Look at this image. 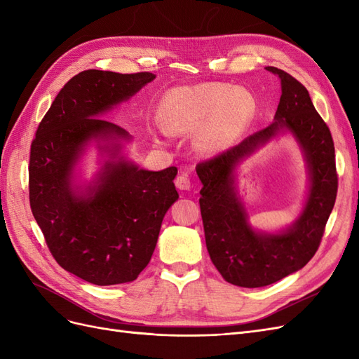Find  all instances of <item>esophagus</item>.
<instances>
[{
	"label": "esophagus",
	"mask_w": 359,
	"mask_h": 359,
	"mask_svg": "<svg viewBox=\"0 0 359 359\" xmlns=\"http://www.w3.org/2000/svg\"><path fill=\"white\" fill-rule=\"evenodd\" d=\"M175 186L180 190H189L190 189V178L187 175V172H182L175 178Z\"/></svg>",
	"instance_id": "esophagus-1"
}]
</instances>
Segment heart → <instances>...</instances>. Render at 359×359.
I'll use <instances>...</instances> for the list:
<instances>
[{
  "label": "heart",
  "mask_w": 359,
  "mask_h": 359,
  "mask_svg": "<svg viewBox=\"0 0 359 359\" xmlns=\"http://www.w3.org/2000/svg\"><path fill=\"white\" fill-rule=\"evenodd\" d=\"M255 112V99L247 91L227 83H201L172 90L163 100L160 116L170 133H189L203 125L194 137V149L214 156L244 133Z\"/></svg>",
  "instance_id": "b5f03b06"
}]
</instances>
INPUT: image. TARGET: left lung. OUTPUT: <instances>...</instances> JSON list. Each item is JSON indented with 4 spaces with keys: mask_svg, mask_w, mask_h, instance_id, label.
Masks as SVG:
<instances>
[{
    "mask_svg": "<svg viewBox=\"0 0 359 359\" xmlns=\"http://www.w3.org/2000/svg\"><path fill=\"white\" fill-rule=\"evenodd\" d=\"M281 83L274 123L196 166L202 182L201 214L206 248L227 283L262 287L306 266L318 252L334 208L339 178L332 136L314 109L306 86L277 67H266ZM297 139L308 161L311 189L304 210L292 226L277 234L253 230L234 189L238 162L278 133Z\"/></svg>",
    "mask_w": 359,
    "mask_h": 359,
    "instance_id": "8db88e82",
    "label": "left lung"
}]
</instances>
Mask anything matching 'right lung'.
<instances>
[{"instance_id":"1","label":"right lung","mask_w":359,"mask_h":359,"mask_svg":"<svg viewBox=\"0 0 359 359\" xmlns=\"http://www.w3.org/2000/svg\"><path fill=\"white\" fill-rule=\"evenodd\" d=\"M154 78L149 72H81L62 86L31 144L32 215L58 265L97 286L137 278L154 253L163 217L178 199V169H139L121 156L128 132L100 118ZM91 140L108 158L81 188L74 166Z\"/></svg>"}]
</instances>
